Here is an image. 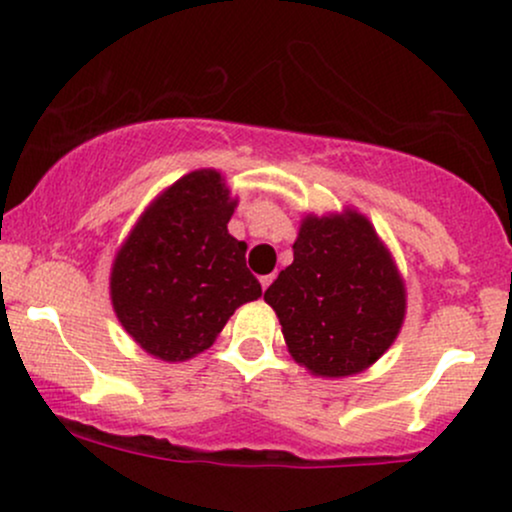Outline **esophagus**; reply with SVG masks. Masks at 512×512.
<instances>
[{"instance_id": "1", "label": "esophagus", "mask_w": 512, "mask_h": 512, "mask_svg": "<svg viewBox=\"0 0 512 512\" xmlns=\"http://www.w3.org/2000/svg\"><path fill=\"white\" fill-rule=\"evenodd\" d=\"M272 281H274V274H264V276H260V284H262L264 291L269 289V284H272Z\"/></svg>"}]
</instances>
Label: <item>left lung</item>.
Masks as SVG:
<instances>
[{"label":"left lung","instance_id":"obj_1","mask_svg":"<svg viewBox=\"0 0 512 512\" xmlns=\"http://www.w3.org/2000/svg\"><path fill=\"white\" fill-rule=\"evenodd\" d=\"M264 301L279 317L293 361L320 378L373 366L395 344L407 315L395 257L356 209L305 214L293 262Z\"/></svg>","mask_w":512,"mask_h":512}]
</instances>
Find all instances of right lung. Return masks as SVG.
Wrapping results in <instances>:
<instances>
[{
  "label": "right lung",
  "instance_id": "1",
  "mask_svg": "<svg viewBox=\"0 0 512 512\" xmlns=\"http://www.w3.org/2000/svg\"><path fill=\"white\" fill-rule=\"evenodd\" d=\"M238 207L219 170L182 175L158 195L117 250L113 310L146 354L178 363L207 351L262 286L245 267L248 245L228 233Z\"/></svg>",
  "mask_w": 512,
  "mask_h": 512
}]
</instances>
